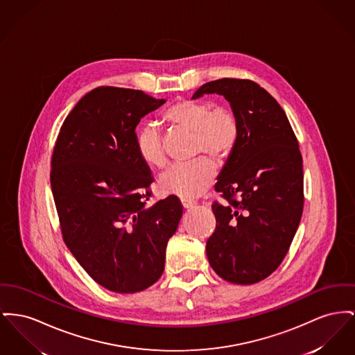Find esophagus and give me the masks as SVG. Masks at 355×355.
<instances>
[{
  "label": "esophagus",
  "mask_w": 355,
  "mask_h": 355,
  "mask_svg": "<svg viewBox=\"0 0 355 355\" xmlns=\"http://www.w3.org/2000/svg\"><path fill=\"white\" fill-rule=\"evenodd\" d=\"M181 204H182L184 209H191L196 205V204H194L193 201H190V200H181Z\"/></svg>",
  "instance_id": "34e87169"
}]
</instances>
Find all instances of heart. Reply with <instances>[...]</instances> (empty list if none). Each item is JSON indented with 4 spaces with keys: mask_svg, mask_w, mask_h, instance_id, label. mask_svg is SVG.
Here are the masks:
<instances>
[{
    "mask_svg": "<svg viewBox=\"0 0 355 355\" xmlns=\"http://www.w3.org/2000/svg\"><path fill=\"white\" fill-rule=\"evenodd\" d=\"M168 123L194 134V153L208 154L213 158L227 159L239 141V121L224 107L214 108L204 101H182L165 112ZM137 150L141 158L153 165H166L167 157L162 134L157 125L147 123L137 135ZM217 174L216 164L209 158H200L191 164L168 167L159 177V188L181 198L191 200L201 196L211 185Z\"/></svg>",
    "mask_w": 355,
    "mask_h": 355,
    "instance_id": "b5f03b06",
    "label": "heart"
}]
</instances>
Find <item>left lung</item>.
<instances>
[{
	"instance_id": "8db88e82",
	"label": "left lung",
	"mask_w": 355,
	"mask_h": 355,
	"mask_svg": "<svg viewBox=\"0 0 355 355\" xmlns=\"http://www.w3.org/2000/svg\"><path fill=\"white\" fill-rule=\"evenodd\" d=\"M205 94L223 95L240 127L214 187L228 204L211 205L217 224L207 243L209 264L230 283L253 284L280 266L299 227L302 154L286 112L259 84L220 79L191 99Z\"/></svg>"
}]
</instances>
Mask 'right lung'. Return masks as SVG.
Returning a JSON list of instances; mask_svg holds the SVG:
<instances>
[{
	"mask_svg": "<svg viewBox=\"0 0 355 355\" xmlns=\"http://www.w3.org/2000/svg\"><path fill=\"white\" fill-rule=\"evenodd\" d=\"M165 103L139 89L95 88L65 118L53 148L51 188L65 245L110 291H144L161 277L182 217L174 196L146 207L153 175L137 150V125Z\"/></svg>",
	"mask_w": 355,
	"mask_h": 355,
	"instance_id": "obj_1",
	"label": "right lung"
}]
</instances>
